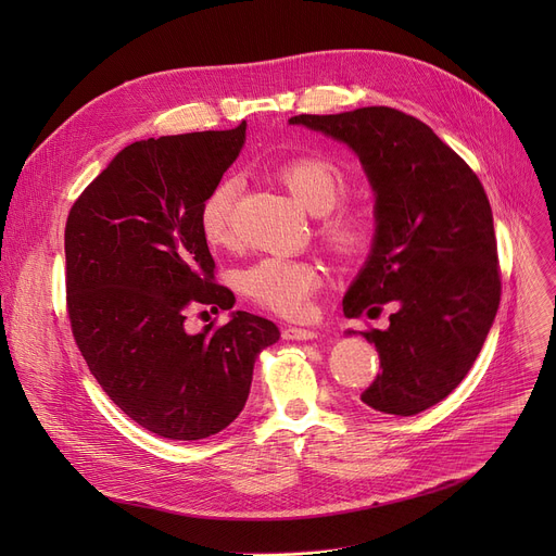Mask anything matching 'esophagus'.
<instances>
[{
	"label": "esophagus",
	"instance_id": "34e87169",
	"mask_svg": "<svg viewBox=\"0 0 556 556\" xmlns=\"http://www.w3.org/2000/svg\"><path fill=\"white\" fill-rule=\"evenodd\" d=\"M281 336H283L286 340H313V338H317V331L300 329V327H283V329H281Z\"/></svg>",
	"mask_w": 556,
	"mask_h": 556
}]
</instances>
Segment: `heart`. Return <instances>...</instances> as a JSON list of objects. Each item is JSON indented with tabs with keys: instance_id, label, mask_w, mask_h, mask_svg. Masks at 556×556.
Returning <instances> with one entry per match:
<instances>
[{
	"instance_id": "1",
	"label": "heart",
	"mask_w": 556,
	"mask_h": 556,
	"mask_svg": "<svg viewBox=\"0 0 556 556\" xmlns=\"http://www.w3.org/2000/svg\"><path fill=\"white\" fill-rule=\"evenodd\" d=\"M275 175L306 212L319 216L317 233L333 254L352 258L367 248L371 237L369 216L356 207H338L349 189L340 166L327 157L302 155L283 162ZM237 191V180L223 178L200 202L198 227L202 241L210 248H227L233 241ZM319 286H323L319 268L311 261L298 258H261L241 275L243 293L254 304L281 317H302Z\"/></svg>"
}]
</instances>
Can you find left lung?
Returning a JSON list of instances; mask_svg holds the SVG:
<instances>
[{
	"instance_id": "obj_1",
	"label": "left lung",
	"mask_w": 556,
	"mask_h": 556,
	"mask_svg": "<svg viewBox=\"0 0 556 556\" xmlns=\"http://www.w3.org/2000/svg\"><path fill=\"white\" fill-rule=\"evenodd\" d=\"M344 141L376 193V237L344 315L376 317L396 302L386 331L369 329L381 374L361 401L413 417L446 399L473 367L501 304V266L491 204L473 168L424 122L371 105L298 114Z\"/></svg>"
}]
</instances>
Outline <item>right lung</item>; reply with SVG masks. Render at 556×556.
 <instances>
[{"mask_svg":"<svg viewBox=\"0 0 556 556\" xmlns=\"http://www.w3.org/2000/svg\"><path fill=\"white\" fill-rule=\"evenodd\" d=\"M245 122L141 139L72 204L65 225L67 317L103 392L166 440H204L239 417L261 349L279 329L248 311L200 333L187 311H229L200 237L198 207L241 153Z\"/></svg>","mask_w":556,"mask_h":556,"instance_id":"right-lung-1","label":"right lung"}]
</instances>
